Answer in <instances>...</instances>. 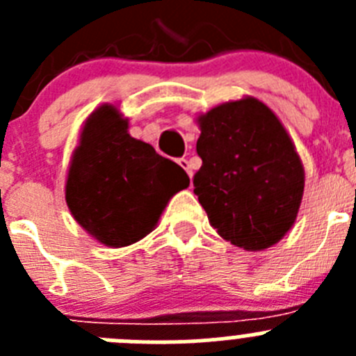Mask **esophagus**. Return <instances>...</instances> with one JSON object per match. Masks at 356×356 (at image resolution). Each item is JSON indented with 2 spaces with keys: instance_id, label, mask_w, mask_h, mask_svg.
Here are the masks:
<instances>
[{
  "instance_id": "obj_1",
  "label": "esophagus",
  "mask_w": 356,
  "mask_h": 356,
  "mask_svg": "<svg viewBox=\"0 0 356 356\" xmlns=\"http://www.w3.org/2000/svg\"><path fill=\"white\" fill-rule=\"evenodd\" d=\"M178 165L181 169H185V172L188 175V178H193V171H191V163H188L187 159H178Z\"/></svg>"
}]
</instances>
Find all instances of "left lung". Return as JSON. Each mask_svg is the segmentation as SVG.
<instances>
[{
  "label": "left lung",
  "instance_id": "left-lung-1",
  "mask_svg": "<svg viewBox=\"0 0 356 356\" xmlns=\"http://www.w3.org/2000/svg\"><path fill=\"white\" fill-rule=\"evenodd\" d=\"M203 165L194 194L217 234L246 251L285 237L300 212L305 169L291 135L253 96L226 102L196 119Z\"/></svg>",
  "mask_w": 356,
  "mask_h": 356
}]
</instances>
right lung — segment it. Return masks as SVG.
Masks as SVG:
<instances>
[{"mask_svg":"<svg viewBox=\"0 0 356 356\" xmlns=\"http://www.w3.org/2000/svg\"><path fill=\"white\" fill-rule=\"evenodd\" d=\"M187 172L153 146L128 134L115 105L97 106L85 119L69 162L65 203L74 221L108 248H124L155 229Z\"/></svg>","mask_w":356,"mask_h":356,"instance_id":"add662e5","label":"right lung"}]
</instances>
